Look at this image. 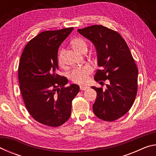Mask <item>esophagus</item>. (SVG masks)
<instances>
[{
  "instance_id": "obj_1",
  "label": "esophagus",
  "mask_w": 156,
  "mask_h": 156,
  "mask_svg": "<svg viewBox=\"0 0 156 156\" xmlns=\"http://www.w3.org/2000/svg\"><path fill=\"white\" fill-rule=\"evenodd\" d=\"M80 89L82 91H86V90H87V89H89V87H87V86H80Z\"/></svg>"
}]
</instances>
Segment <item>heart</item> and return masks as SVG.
Wrapping results in <instances>:
<instances>
[{"label":"heart","instance_id":"heart-1","mask_svg":"<svg viewBox=\"0 0 156 156\" xmlns=\"http://www.w3.org/2000/svg\"><path fill=\"white\" fill-rule=\"evenodd\" d=\"M71 45L76 51L81 54L87 51V44L86 41L81 38H76L71 42ZM65 50L61 49L58 54V63L60 66L64 65V56ZM93 73V68L91 65H85L83 67H77L73 69L70 73V79L73 83L78 84H84L87 83L89 76Z\"/></svg>","mask_w":156,"mask_h":156}]
</instances>
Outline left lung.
Here are the masks:
<instances>
[{
    "mask_svg": "<svg viewBox=\"0 0 156 156\" xmlns=\"http://www.w3.org/2000/svg\"><path fill=\"white\" fill-rule=\"evenodd\" d=\"M78 31L96 49L100 69L94 76L95 80L109 82L105 90L91 87L97 93L94 113L100 119L112 122L126 114L135 101L138 74L135 60L117 31L99 25L79 29Z\"/></svg>",
    "mask_w": 156,
    "mask_h": 156,
    "instance_id": "left-lung-1",
    "label": "left lung"
}]
</instances>
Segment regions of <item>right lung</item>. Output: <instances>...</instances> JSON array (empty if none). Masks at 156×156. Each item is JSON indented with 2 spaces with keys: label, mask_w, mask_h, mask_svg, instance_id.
I'll list each match as a JSON object with an SVG mask.
<instances>
[{
  "label": "right lung",
  "mask_w": 156,
  "mask_h": 156,
  "mask_svg": "<svg viewBox=\"0 0 156 156\" xmlns=\"http://www.w3.org/2000/svg\"><path fill=\"white\" fill-rule=\"evenodd\" d=\"M73 27L44 31L25 46L18 66V81L26 109L34 120L56 127L70 118L77 84L65 87L66 77L57 73L58 51Z\"/></svg>",
  "instance_id": "obj_1"
}]
</instances>
